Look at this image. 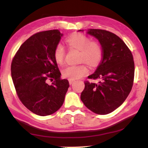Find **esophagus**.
I'll return each instance as SVG.
<instances>
[{"instance_id":"esophagus-1","label":"esophagus","mask_w":148,"mask_h":148,"mask_svg":"<svg viewBox=\"0 0 148 148\" xmlns=\"http://www.w3.org/2000/svg\"><path fill=\"white\" fill-rule=\"evenodd\" d=\"M69 84L70 85H72L73 83H74V80H71V79H69Z\"/></svg>"}]
</instances>
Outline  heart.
<instances>
[{
  "label": "heart",
  "instance_id": "heart-1",
  "mask_svg": "<svg viewBox=\"0 0 148 148\" xmlns=\"http://www.w3.org/2000/svg\"><path fill=\"white\" fill-rule=\"evenodd\" d=\"M70 47L80 51V60L85 61L90 65H95L102 57V48L99 42L91 41L89 37L81 33L71 35L66 40ZM65 51L61 44H58L53 51V58L58 64L64 62ZM88 68L85 64L79 65H68L62 69V75L66 79L76 80L87 74Z\"/></svg>",
  "mask_w": 148,
  "mask_h": 148
}]
</instances>
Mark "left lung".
I'll return each mask as SVG.
<instances>
[{
  "mask_svg": "<svg viewBox=\"0 0 148 148\" xmlns=\"http://www.w3.org/2000/svg\"><path fill=\"white\" fill-rule=\"evenodd\" d=\"M79 31H84L79 30ZM102 48V60L89 79H99L98 84L85 81L81 99L88 109L106 115L123 104L133 86L134 62L132 52L121 39L105 30L88 29Z\"/></svg>",
  "mask_w": 148,
  "mask_h": 148,
  "instance_id": "1",
  "label": "left lung"
}]
</instances>
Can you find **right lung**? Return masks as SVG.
Returning <instances> with one entry per match:
<instances>
[{"label":"right lung","instance_id":"right-lung-1","mask_svg":"<svg viewBox=\"0 0 148 148\" xmlns=\"http://www.w3.org/2000/svg\"><path fill=\"white\" fill-rule=\"evenodd\" d=\"M62 34L51 30L32 35L22 44L11 64V74L23 104L40 116L51 115L62 106L69 86L53 58ZM49 79H54L51 84Z\"/></svg>","mask_w":148,"mask_h":148}]
</instances>
